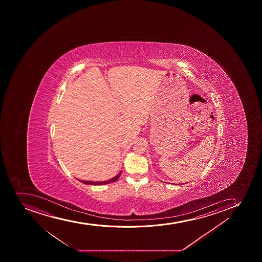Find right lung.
Masks as SVG:
<instances>
[{"label":"right lung","mask_w":262,"mask_h":262,"mask_svg":"<svg viewBox=\"0 0 262 262\" xmlns=\"http://www.w3.org/2000/svg\"><path fill=\"white\" fill-rule=\"evenodd\" d=\"M121 173L122 171H119V173L117 174L116 176L112 178V179H109V180H106V181H86V180L77 179H78V181L81 182V183H83V184H90V185H103V184H111V183L117 181V180L119 179V177H120V175H121Z\"/></svg>","instance_id":"obj_1"}]
</instances>
